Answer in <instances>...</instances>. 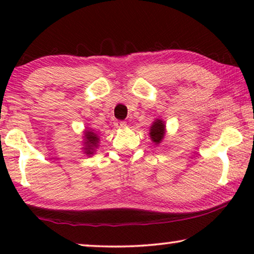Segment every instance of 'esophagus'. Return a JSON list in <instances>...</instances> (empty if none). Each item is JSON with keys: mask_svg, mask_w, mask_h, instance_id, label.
I'll return each mask as SVG.
<instances>
[{"mask_svg": "<svg viewBox=\"0 0 254 254\" xmlns=\"http://www.w3.org/2000/svg\"><path fill=\"white\" fill-rule=\"evenodd\" d=\"M114 126L117 128H123L126 126V123H125V121H116V123H114Z\"/></svg>", "mask_w": 254, "mask_h": 254, "instance_id": "obj_1", "label": "esophagus"}]
</instances>
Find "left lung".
I'll list each match as a JSON object with an SVG mask.
<instances>
[{
	"label": "left lung",
	"mask_w": 254,
	"mask_h": 254,
	"mask_svg": "<svg viewBox=\"0 0 254 254\" xmlns=\"http://www.w3.org/2000/svg\"><path fill=\"white\" fill-rule=\"evenodd\" d=\"M166 133V126L165 121L161 119V118H156L152 121L150 129H149V135H150L151 141L154 142L156 145H159L164 140Z\"/></svg>",
	"instance_id": "obj_1"
}]
</instances>
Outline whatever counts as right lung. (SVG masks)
<instances>
[{
  "mask_svg": "<svg viewBox=\"0 0 254 254\" xmlns=\"http://www.w3.org/2000/svg\"><path fill=\"white\" fill-rule=\"evenodd\" d=\"M83 154L86 156H92L95 154L97 148L99 147V141L100 138L98 134L95 133V130L90 129V128H85L83 131Z\"/></svg>",
  "mask_w": 254,
  "mask_h": 254,
  "instance_id": "right-lung-1",
  "label": "right lung"
}]
</instances>
